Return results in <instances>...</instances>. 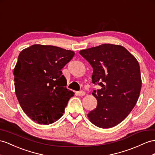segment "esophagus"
<instances>
[{
  "label": "esophagus",
  "mask_w": 155,
  "mask_h": 155,
  "mask_svg": "<svg viewBox=\"0 0 155 155\" xmlns=\"http://www.w3.org/2000/svg\"><path fill=\"white\" fill-rule=\"evenodd\" d=\"M76 94L78 96H83L85 95V92L83 90L78 91V92H76Z\"/></svg>",
  "instance_id": "1"
}]
</instances>
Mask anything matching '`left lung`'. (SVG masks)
<instances>
[{
	"label": "left lung",
	"mask_w": 155,
	"mask_h": 155,
	"mask_svg": "<svg viewBox=\"0 0 155 155\" xmlns=\"http://www.w3.org/2000/svg\"><path fill=\"white\" fill-rule=\"evenodd\" d=\"M93 68L92 81L96 108L88 114L90 120L101 128H112L124 120L140 96L141 79L139 63L124 47L104 44L80 51Z\"/></svg>",
	"instance_id": "left-lung-1"
}]
</instances>
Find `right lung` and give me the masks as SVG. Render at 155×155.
Listing matches in <instances>:
<instances>
[{
    "label": "right lung",
    "mask_w": 155,
    "mask_h": 155,
    "mask_svg": "<svg viewBox=\"0 0 155 155\" xmlns=\"http://www.w3.org/2000/svg\"><path fill=\"white\" fill-rule=\"evenodd\" d=\"M74 52L59 47L35 45L22 50L14 70L15 95L21 108L40 124L60 118L74 92L66 88L61 69Z\"/></svg>",
    "instance_id": "obj_1"
}]
</instances>
